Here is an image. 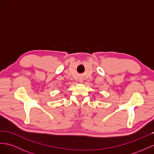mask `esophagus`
<instances>
[{
	"mask_svg": "<svg viewBox=\"0 0 154 154\" xmlns=\"http://www.w3.org/2000/svg\"><path fill=\"white\" fill-rule=\"evenodd\" d=\"M80 82H82V81H80Z\"/></svg>",
	"mask_w": 154,
	"mask_h": 154,
	"instance_id": "obj_1",
	"label": "esophagus"
}]
</instances>
